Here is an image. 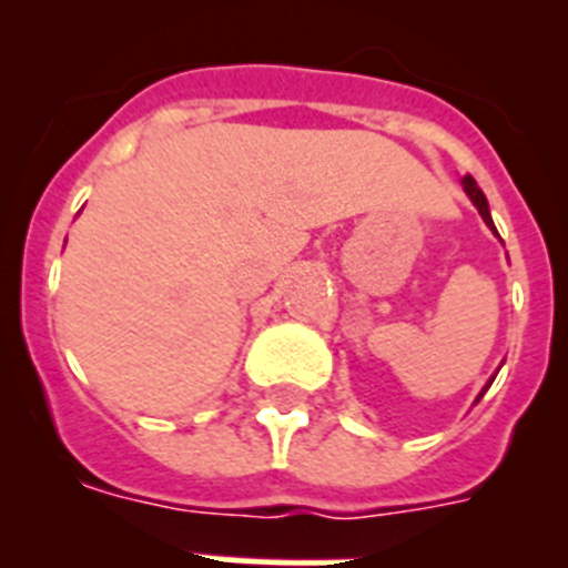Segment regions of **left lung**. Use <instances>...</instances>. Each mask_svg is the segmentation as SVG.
Listing matches in <instances>:
<instances>
[{"mask_svg": "<svg viewBox=\"0 0 568 568\" xmlns=\"http://www.w3.org/2000/svg\"><path fill=\"white\" fill-rule=\"evenodd\" d=\"M464 190H466V195L471 199V204L478 207V213L484 215V222L489 224L491 230H495V224H491V215H489V204H486V195L480 193V187L475 184V179H471V175H466V179H464Z\"/></svg>", "mask_w": 568, "mask_h": 568, "instance_id": "8db88e82", "label": "left lung"}]
</instances>
